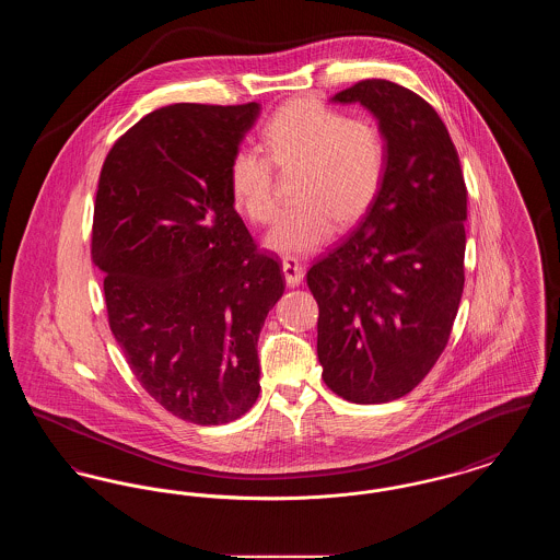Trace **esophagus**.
I'll return each instance as SVG.
<instances>
[{
    "label": "esophagus",
    "instance_id": "obj_1",
    "mask_svg": "<svg viewBox=\"0 0 560 560\" xmlns=\"http://www.w3.org/2000/svg\"><path fill=\"white\" fill-rule=\"evenodd\" d=\"M283 275H285V281L290 288H298L302 283V277H304V268L298 265V260L293 258H285L283 260Z\"/></svg>",
    "mask_w": 560,
    "mask_h": 560
}]
</instances>
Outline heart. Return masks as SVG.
I'll return each mask as SVG.
<instances>
[{
    "instance_id": "heart-1",
    "label": "heart",
    "mask_w": 560,
    "mask_h": 560,
    "mask_svg": "<svg viewBox=\"0 0 560 560\" xmlns=\"http://www.w3.org/2000/svg\"><path fill=\"white\" fill-rule=\"evenodd\" d=\"M262 149H237L229 161V190L247 220L267 224L277 213L275 170H295L293 208L268 231V249L285 258L320 249L336 229L370 212L386 180L388 149L370 119L315 98H295L277 108L262 128Z\"/></svg>"
}]
</instances>
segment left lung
<instances>
[{
    "label": "left lung",
    "instance_id": "obj_1",
    "mask_svg": "<svg viewBox=\"0 0 560 560\" xmlns=\"http://www.w3.org/2000/svg\"><path fill=\"white\" fill-rule=\"evenodd\" d=\"M331 101L373 113L388 167L372 210L306 283L319 304L325 384L375 405L411 393L447 347L464 292L468 192L452 136L422 96L363 80Z\"/></svg>",
    "mask_w": 560,
    "mask_h": 560
}]
</instances>
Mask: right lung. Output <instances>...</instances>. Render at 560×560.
Returning <instances> with one entry per match:
<instances>
[{"instance_id": "1", "label": "right lung", "mask_w": 560, "mask_h": 560, "mask_svg": "<svg viewBox=\"0 0 560 560\" xmlns=\"http://www.w3.org/2000/svg\"><path fill=\"white\" fill-rule=\"evenodd\" d=\"M258 113L158 108L113 144L96 190L92 260L110 331L142 388L199 427L233 422L258 399V336L285 290L229 190V161Z\"/></svg>"}]
</instances>
